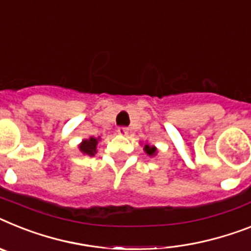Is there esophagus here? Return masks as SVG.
<instances>
[{
    "label": "esophagus",
    "instance_id": "34e87169",
    "mask_svg": "<svg viewBox=\"0 0 251 251\" xmlns=\"http://www.w3.org/2000/svg\"><path fill=\"white\" fill-rule=\"evenodd\" d=\"M117 132H119L120 135H127L129 129H127V127H125V126H121V127H119V129H117Z\"/></svg>",
    "mask_w": 251,
    "mask_h": 251
}]
</instances>
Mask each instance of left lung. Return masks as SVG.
<instances>
[{"instance_id":"8db88e82","label":"left lung","mask_w":251,"mask_h":251,"mask_svg":"<svg viewBox=\"0 0 251 251\" xmlns=\"http://www.w3.org/2000/svg\"><path fill=\"white\" fill-rule=\"evenodd\" d=\"M144 149H145V151H147V153H148L149 155H153L155 153V148H154V147H149V145H145Z\"/></svg>"}]
</instances>
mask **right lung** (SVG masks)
I'll use <instances>...</instances> for the list:
<instances>
[{"label":"right lung","mask_w":251,"mask_h":251,"mask_svg":"<svg viewBox=\"0 0 251 251\" xmlns=\"http://www.w3.org/2000/svg\"><path fill=\"white\" fill-rule=\"evenodd\" d=\"M97 144H98V139L90 138L88 140H84L81 144H80V151H83L84 154L88 155H94L97 153Z\"/></svg>","instance_id":"right-lung-1"}]
</instances>
